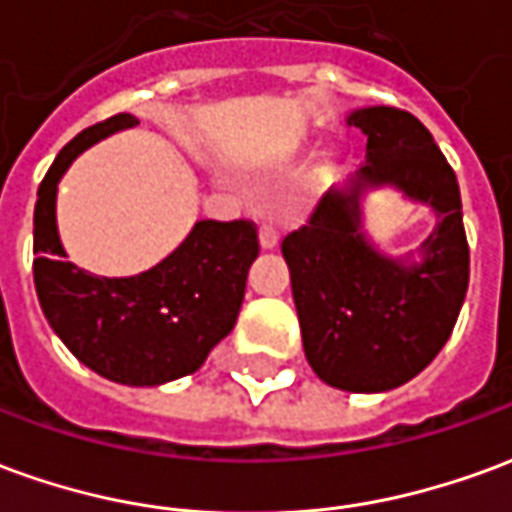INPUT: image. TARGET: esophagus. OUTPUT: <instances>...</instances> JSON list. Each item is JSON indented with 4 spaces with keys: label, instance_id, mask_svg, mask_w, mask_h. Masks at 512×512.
<instances>
[{
    "label": "esophagus",
    "instance_id": "obj_1",
    "mask_svg": "<svg viewBox=\"0 0 512 512\" xmlns=\"http://www.w3.org/2000/svg\"><path fill=\"white\" fill-rule=\"evenodd\" d=\"M277 244H279L277 227L263 224V227H260V246H263V249H277Z\"/></svg>",
    "mask_w": 512,
    "mask_h": 512
}]
</instances>
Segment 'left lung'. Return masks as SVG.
I'll list each match as a JSON object with an SVG mask.
<instances>
[{
	"label": "left lung",
	"mask_w": 512,
	"mask_h": 512,
	"mask_svg": "<svg viewBox=\"0 0 512 512\" xmlns=\"http://www.w3.org/2000/svg\"><path fill=\"white\" fill-rule=\"evenodd\" d=\"M367 134L354 186L323 194L307 224L285 235L293 301L307 362L345 392L406 384L450 340L469 288V244L455 172L411 112L370 106L348 117ZM392 182L440 213L419 267L378 256L358 227L367 185Z\"/></svg>",
	"instance_id": "1"
}]
</instances>
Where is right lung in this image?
<instances>
[{
    "label": "right lung",
    "instance_id": "1",
    "mask_svg": "<svg viewBox=\"0 0 512 512\" xmlns=\"http://www.w3.org/2000/svg\"><path fill=\"white\" fill-rule=\"evenodd\" d=\"M136 123L126 112L106 117L54 158L35 202L32 271L43 315L82 365L117 384L158 386L200 370L233 332L260 241L249 219H202L167 260L136 277H93L68 263L54 216L62 172L98 139Z\"/></svg>",
    "mask_w": 512,
    "mask_h": 512
}]
</instances>
